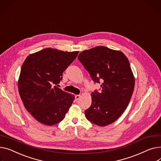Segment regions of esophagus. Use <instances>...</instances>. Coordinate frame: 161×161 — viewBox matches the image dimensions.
<instances>
[{"mask_svg":"<svg viewBox=\"0 0 161 161\" xmlns=\"http://www.w3.org/2000/svg\"><path fill=\"white\" fill-rule=\"evenodd\" d=\"M80 95H76V96H75V100H76V101L77 100H78L80 98Z\"/></svg>","mask_w":161,"mask_h":161,"instance_id":"34e87169","label":"esophagus"}]
</instances>
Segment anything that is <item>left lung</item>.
Segmentation results:
<instances>
[{
	"instance_id": "left-lung-1",
	"label": "left lung",
	"mask_w": 161,
	"mask_h": 161,
	"mask_svg": "<svg viewBox=\"0 0 161 161\" xmlns=\"http://www.w3.org/2000/svg\"><path fill=\"white\" fill-rule=\"evenodd\" d=\"M78 58L94 82L102 83L101 91L91 94L85 116L99 126L113 123L125 110L133 92L135 78L129 60L121 51L103 46L84 50Z\"/></svg>"
}]
</instances>
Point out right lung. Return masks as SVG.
<instances>
[{
  "mask_svg": "<svg viewBox=\"0 0 161 161\" xmlns=\"http://www.w3.org/2000/svg\"><path fill=\"white\" fill-rule=\"evenodd\" d=\"M78 54V51L47 48L26 58L18 81L19 92L26 109L39 122L53 125L65 118L74 96L56 85Z\"/></svg>",
  "mask_w": 161,
  "mask_h": 161,
  "instance_id": "right-lung-1",
  "label": "right lung"
}]
</instances>
